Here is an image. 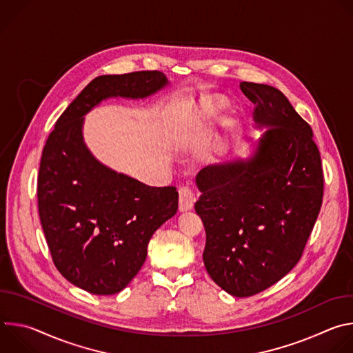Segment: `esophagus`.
<instances>
[{"mask_svg":"<svg viewBox=\"0 0 353 353\" xmlns=\"http://www.w3.org/2000/svg\"><path fill=\"white\" fill-rule=\"evenodd\" d=\"M195 203L194 191L188 185H183L179 188V210L180 211H190L192 210Z\"/></svg>","mask_w":353,"mask_h":353,"instance_id":"esophagus-1","label":"esophagus"}]
</instances>
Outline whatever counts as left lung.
Wrapping results in <instances>:
<instances>
[{
    "label": "left lung",
    "mask_w": 353,
    "mask_h": 353,
    "mask_svg": "<svg viewBox=\"0 0 353 353\" xmlns=\"http://www.w3.org/2000/svg\"><path fill=\"white\" fill-rule=\"evenodd\" d=\"M268 130L256 155L196 174L195 211L205 226L204 264L236 297L257 294L300 260L324 194L320 150L307 121L274 86L240 82Z\"/></svg>",
    "instance_id": "8db88e82"
}]
</instances>
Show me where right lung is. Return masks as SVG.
<instances>
[{
	"mask_svg": "<svg viewBox=\"0 0 353 353\" xmlns=\"http://www.w3.org/2000/svg\"><path fill=\"white\" fill-rule=\"evenodd\" d=\"M168 83L159 71L100 75L59 117L40 159L37 205L53 263L75 286L123 290L148 243L179 208L176 187H150L100 165L82 141L83 114L110 96L145 97Z\"/></svg>",
	"mask_w": 353,
	"mask_h": 353,
	"instance_id": "add662e5",
	"label": "right lung"
}]
</instances>
